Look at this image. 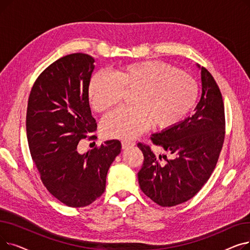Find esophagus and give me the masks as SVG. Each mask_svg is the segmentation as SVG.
I'll return each mask as SVG.
<instances>
[{
    "mask_svg": "<svg viewBox=\"0 0 250 250\" xmlns=\"http://www.w3.org/2000/svg\"><path fill=\"white\" fill-rule=\"evenodd\" d=\"M134 145H135V143H134V142H132V141L124 140V141L122 142V147H123L124 149L128 148V147H132V146H134Z\"/></svg>",
    "mask_w": 250,
    "mask_h": 250,
    "instance_id": "34e87169",
    "label": "esophagus"
}]
</instances>
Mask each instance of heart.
I'll list each match as a JSON object with an SVG mask.
<instances>
[{
  "label": "heart",
  "mask_w": 250,
  "mask_h": 250,
  "mask_svg": "<svg viewBox=\"0 0 250 250\" xmlns=\"http://www.w3.org/2000/svg\"><path fill=\"white\" fill-rule=\"evenodd\" d=\"M124 92L129 93L133 106L117 109L103 118L101 132L106 138L130 139L146 130L170 128L192 109L199 88L194 79L173 65L159 61L135 62L110 74L91 79L88 96L98 112L120 103Z\"/></svg>",
  "instance_id": "1"
}]
</instances>
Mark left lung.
I'll use <instances>...</instances> for the list:
<instances>
[{"label": "left lung", "mask_w": 250, "mask_h": 250, "mask_svg": "<svg viewBox=\"0 0 250 250\" xmlns=\"http://www.w3.org/2000/svg\"><path fill=\"white\" fill-rule=\"evenodd\" d=\"M150 139L174 158L157 156L150 145L138 143L144 155L138 172L142 191L161 207L188 202L213 173L225 139L224 102L206 68H202V96L194 113Z\"/></svg>", "instance_id": "obj_1"}]
</instances>
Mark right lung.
I'll list each match as a JSON object with an SVG mask.
<instances>
[{
    "label": "right lung",
    "instance_id": "obj_1",
    "mask_svg": "<svg viewBox=\"0 0 250 250\" xmlns=\"http://www.w3.org/2000/svg\"><path fill=\"white\" fill-rule=\"evenodd\" d=\"M94 62L77 52L49 64L32 86L26 113L28 146L43 186L72 208L89 206L102 195L108 169L122 150L120 141L110 140L86 154L77 151L79 142L97 127L88 96Z\"/></svg>",
    "mask_w": 250,
    "mask_h": 250
}]
</instances>
